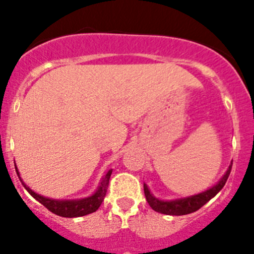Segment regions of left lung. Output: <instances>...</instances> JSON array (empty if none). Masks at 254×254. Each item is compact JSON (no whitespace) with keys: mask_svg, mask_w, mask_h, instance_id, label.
<instances>
[{"mask_svg":"<svg viewBox=\"0 0 254 254\" xmlns=\"http://www.w3.org/2000/svg\"><path fill=\"white\" fill-rule=\"evenodd\" d=\"M233 161L229 165L228 170L225 172L220 181L217 182L216 185H214L212 187H210L208 190H203V192H199L197 194H192V196L182 197V198H176V199H161L155 197L154 194L150 192L147 185L143 183V192H145V197H146V201L149 202L150 207L152 208L156 212H160L164 215H172V216H181V215H187L190 212H194L198 208L202 207L205 203H207L212 197L216 196L220 190H223V187L225 186L226 181L229 178V174H230V170H232Z\"/></svg>","mask_w":254,"mask_h":254,"instance_id":"8db88e82","label":"left lung"}]
</instances>
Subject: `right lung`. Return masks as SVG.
Segmentation results:
<instances>
[{
	"label": "right lung",
	"mask_w": 254,
	"mask_h": 254,
	"mask_svg": "<svg viewBox=\"0 0 254 254\" xmlns=\"http://www.w3.org/2000/svg\"><path fill=\"white\" fill-rule=\"evenodd\" d=\"M17 176H19L20 181H21L22 186L25 187L31 196L37 199L38 202H40L43 206H46L51 212L58 215L62 217H78V216H85L91 212H95L98 208L100 207L102 202L104 201V197L107 194L108 185H109V178L113 172V169H109L104 176H103L102 181L99 182V186L96 188L91 196L84 197V198H75V199H56V198H49V197H44L42 194H38L37 192L31 190L29 186H26L22 182L20 173L17 170V167L15 165Z\"/></svg>",
	"instance_id": "add662e5"
}]
</instances>
